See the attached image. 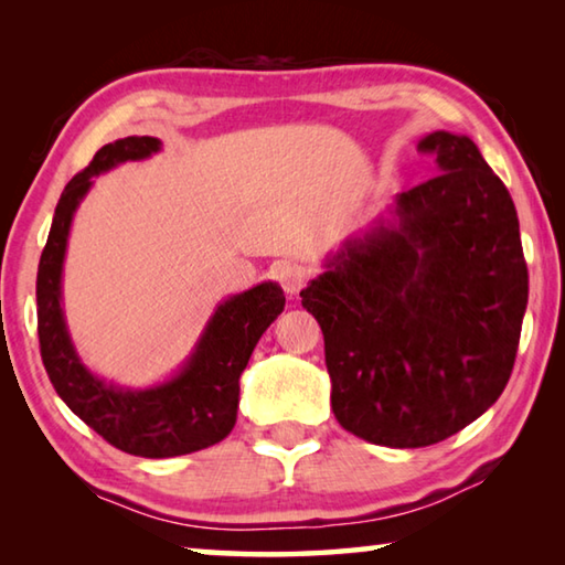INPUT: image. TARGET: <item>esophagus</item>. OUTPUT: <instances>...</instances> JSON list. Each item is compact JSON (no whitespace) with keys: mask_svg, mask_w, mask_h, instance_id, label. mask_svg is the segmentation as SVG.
I'll return each instance as SVG.
<instances>
[{"mask_svg":"<svg viewBox=\"0 0 565 565\" xmlns=\"http://www.w3.org/2000/svg\"><path fill=\"white\" fill-rule=\"evenodd\" d=\"M274 276H276V281H279V284L284 286L286 294L294 296V294L301 291V286H303V271H301V266L281 262V264L274 266Z\"/></svg>","mask_w":565,"mask_h":565,"instance_id":"34e87169","label":"esophagus"}]
</instances>
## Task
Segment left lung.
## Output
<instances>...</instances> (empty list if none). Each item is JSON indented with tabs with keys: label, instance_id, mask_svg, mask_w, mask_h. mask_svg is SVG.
<instances>
[{
	"label": "left lung",
	"instance_id": "8db88e82",
	"mask_svg": "<svg viewBox=\"0 0 565 565\" xmlns=\"http://www.w3.org/2000/svg\"><path fill=\"white\" fill-rule=\"evenodd\" d=\"M438 174L394 222L349 238L301 291L323 331L331 408L369 444L420 448L489 411L509 384L529 303L513 199L468 137L418 141Z\"/></svg>",
	"mask_w": 565,
	"mask_h": 565
}]
</instances>
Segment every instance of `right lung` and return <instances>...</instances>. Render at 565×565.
<instances>
[{"label":"right lung","instance_id":"obj_1","mask_svg":"<svg viewBox=\"0 0 565 565\" xmlns=\"http://www.w3.org/2000/svg\"><path fill=\"white\" fill-rule=\"evenodd\" d=\"M154 137H127L102 147L64 186L36 271V331L56 394L104 441L124 454L171 458L222 441L236 424L238 379L256 341L284 311V291L264 281L216 306L194 353L167 384L131 391L107 384L76 356L62 311V266L76 206L102 171L157 154Z\"/></svg>","mask_w":565,"mask_h":565}]
</instances>
